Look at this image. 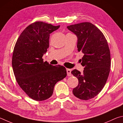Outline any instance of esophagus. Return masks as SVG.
Returning <instances> with one entry per match:
<instances>
[{"label":"esophagus","mask_w":123,"mask_h":123,"mask_svg":"<svg viewBox=\"0 0 123 123\" xmlns=\"http://www.w3.org/2000/svg\"><path fill=\"white\" fill-rule=\"evenodd\" d=\"M66 72H67V74L68 76H71V70L67 68L66 69Z\"/></svg>","instance_id":"1"}]
</instances>
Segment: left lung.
Segmentation results:
<instances>
[{
	"instance_id": "8db88e82",
	"label": "left lung",
	"mask_w": 123,
	"mask_h": 123,
	"mask_svg": "<svg viewBox=\"0 0 123 123\" xmlns=\"http://www.w3.org/2000/svg\"><path fill=\"white\" fill-rule=\"evenodd\" d=\"M68 29L78 38V51L83 53L81 65L83 73L76 69L71 74L78 79V85L73 89L76 97L89 100L100 93L108 78L111 55L107 40L100 30L89 22L68 26Z\"/></svg>"
}]
</instances>
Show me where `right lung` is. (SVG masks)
I'll list each match as a JSON object with an SVG mask.
<instances>
[{
    "mask_svg": "<svg viewBox=\"0 0 123 123\" xmlns=\"http://www.w3.org/2000/svg\"><path fill=\"white\" fill-rule=\"evenodd\" d=\"M59 27L36 21L25 28L14 46L12 60L14 76L19 86L33 100L49 98L55 84L67 75L65 67L53 66L42 58L49 47V34Z\"/></svg>",
    "mask_w": 123,
    "mask_h": 123,
    "instance_id": "1",
    "label": "right lung"
}]
</instances>
